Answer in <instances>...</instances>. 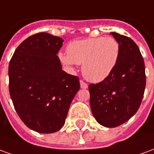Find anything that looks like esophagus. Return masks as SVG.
I'll return each instance as SVG.
<instances>
[{
	"mask_svg": "<svg viewBox=\"0 0 154 154\" xmlns=\"http://www.w3.org/2000/svg\"><path fill=\"white\" fill-rule=\"evenodd\" d=\"M80 85H81V88L82 89H87L88 86H87V83H85L83 81H80Z\"/></svg>",
	"mask_w": 154,
	"mask_h": 154,
	"instance_id": "1",
	"label": "esophagus"
}]
</instances>
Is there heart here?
I'll return each instance as SVG.
<instances>
[{"instance_id": "1", "label": "heart", "mask_w": 154, "mask_h": 154, "mask_svg": "<svg viewBox=\"0 0 154 154\" xmlns=\"http://www.w3.org/2000/svg\"><path fill=\"white\" fill-rule=\"evenodd\" d=\"M119 44L113 37L89 38L67 45V54L60 53L61 62L67 66L82 65L83 77L91 82L105 80L116 68L119 57Z\"/></svg>"}]
</instances>
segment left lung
<instances>
[{"label":"left lung","instance_id":"obj_1","mask_svg":"<svg viewBox=\"0 0 154 154\" xmlns=\"http://www.w3.org/2000/svg\"><path fill=\"white\" fill-rule=\"evenodd\" d=\"M110 35L120 48L116 68L104 81L89 85L91 112L107 128L122 125L137 112L146 86L144 62L137 44L116 32Z\"/></svg>","mask_w":154,"mask_h":154}]
</instances>
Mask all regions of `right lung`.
Instances as JSON below:
<instances>
[{
	"instance_id": "right-lung-1",
	"label": "right lung",
	"mask_w": 154,
	"mask_h": 154,
	"mask_svg": "<svg viewBox=\"0 0 154 154\" xmlns=\"http://www.w3.org/2000/svg\"><path fill=\"white\" fill-rule=\"evenodd\" d=\"M63 39L38 33L23 41L9 64V89L16 112L29 129L51 134L63 126L80 89L79 78L62 69Z\"/></svg>"
}]
</instances>
